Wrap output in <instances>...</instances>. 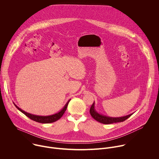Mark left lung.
Masks as SVG:
<instances>
[{
	"label": "left lung",
	"instance_id": "obj_1",
	"mask_svg": "<svg viewBox=\"0 0 159 159\" xmlns=\"http://www.w3.org/2000/svg\"><path fill=\"white\" fill-rule=\"evenodd\" d=\"M90 114L92 116V117L98 121L99 123H103V124H112L114 123H119V122H123L127 120L128 118H129L132 114H130L129 115L123 116V117H118V118H113V117H108L98 113L94 108V102L93 104L90 108Z\"/></svg>",
	"mask_w": 159,
	"mask_h": 159
}]
</instances>
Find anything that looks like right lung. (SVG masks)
Masks as SVG:
<instances>
[{
    "instance_id": "right-lung-1",
    "label": "right lung",
    "mask_w": 159,
    "mask_h": 159,
    "mask_svg": "<svg viewBox=\"0 0 159 159\" xmlns=\"http://www.w3.org/2000/svg\"><path fill=\"white\" fill-rule=\"evenodd\" d=\"M70 101V99L68 101L66 104L65 105L63 108L61 109V110L60 111L56 113V114H55V115H50V116H38V115H32V114H30V113L26 112L25 111L22 110L19 107H17L14 103V104L17 108V109H19L20 112H22V113H23V114H25L26 116H28L31 120H32L34 121L38 122V123H53V122H55V121H57V120H58L59 119L61 118V117L63 115L64 112H65V111L67 108L68 104H69Z\"/></svg>"
}]
</instances>
